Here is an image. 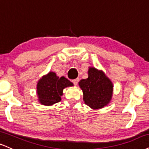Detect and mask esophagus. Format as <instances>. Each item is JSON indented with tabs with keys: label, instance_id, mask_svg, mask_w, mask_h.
I'll list each match as a JSON object with an SVG mask.
<instances>
[{
	"label": "esophagus",
	"instance_id": "obj_1",
	"mask_svg": "<svg viewBox=\"0 0 149 149\" xmlns=\"http://www.w3.org/2000/svg\"><path fill=\"white\" fill-rule=\"evenodd\" d=\"M78 80H79V79H78V78H76V79H74V80H72V82H73V84H74L75 85H76L77 84H78Z\"/></svg>",
	"mask_w": 149,
	"mask_h": 149
}]
</instances>
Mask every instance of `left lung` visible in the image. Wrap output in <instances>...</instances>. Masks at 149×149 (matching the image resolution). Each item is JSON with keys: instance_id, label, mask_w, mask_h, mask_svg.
<instances>
[{"instance_id": "1", "label": "left lung", "mask_w": 149, "mask_h": 149, "mask_svg": "<svg viewBox=\"0 0 149 149\" xmlns=\"http://www.w3.org/2000/svg\"><path fill=\"white\" fill-rule=\"evenodd\" d=\"M86 105L93 109L102 108L107 105L112 96V82L102 71L89 68L88 78L79 82Z\"/></svg>"}]
</instances>
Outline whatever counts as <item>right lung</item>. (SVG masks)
Instances as JSON below:
<instances>
[{"instance_id": "right-lung-1", "label": "right lung", "mask_w": 149, "mask_h": 149, "mask_svg": "<svg viewBox=\"0 0 149 149\" xmlns=\"http://www.w3.org/2000/svg\"><path fill=\"white\" fill-rule=\"evenodd\" d=\"M73 86V83L64 77L59 78L55 73L50 72L41 78L37 83V94L42 105H51L61 101L63 89Z\"/></svg>"}]
</instances>
